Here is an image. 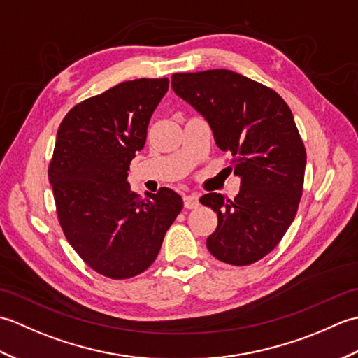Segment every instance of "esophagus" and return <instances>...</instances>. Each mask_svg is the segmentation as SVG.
Wrapping results in <instances>:
<instances>
[{
	"label": "esophagus",
	"instance_id": "34e87169",
	"mask_svg": "<svg viewBox=\"0 0 358 358\" xmlns=\"http://www.w3.org/2000/svg\"><path fill=\"white\" fill-rule=\"evenodd\" d=\"M183 203H185V208L186 209H196V208L200 206L199 196H196V195H185L183 196Z\"/></svg>",
	"mask_w": 358,
	"mask_h": 358
}]
</instances>
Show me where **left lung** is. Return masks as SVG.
Segmentation results:
<instances>
[{"instance_id":"obj_1","label":"left lung","mask_w":358,"mask_h":358,"mask_svg":"<svg viewBox=\"0 0 358 358\" xmlns=\"http://www.w3.org/2000/svg\"><path fill=\"white\" fill-rule=\"evenodd\" d=\"M172 89L208 121L240 177L234 200L215 192L200 199L218 217L209 252L252 264L278 245L299 209L306 150L292 112L275 90L227 69L173 73Z\"/></svg>"}]
</instances>
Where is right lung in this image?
<instances>
[{
	"mask_svg": "<svg viewBox=\"0 0 358 358\" xmlns=\"http://www.w3.org/2000/svg\"><path fill=\"white\" fill-rule=\"evenodd\" d=\"M167 89V78L120 83L75 106L58 127L49 181L59 224L77 254L104 277L124 280L146 271L183 209L169 187L141 200L127 183Z\"/></svg>",
	"mask_w": 358,
	"mask_h": 358,
	"instance_id": "1",
	"label": "right lung"
}]
</instances>
